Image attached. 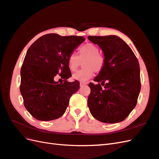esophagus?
<instances>
[{
	"instance_id": "obj_1",
	"label": "esophagus",
	"mask_w": 159,
	"mask_h": 159,
	"mask_svg": "<svg viewBox=\"0 0 159 159\" xmlns=\"http://www.w3.org/2000/svg\"><path fill=\"white\" fill-rule=\"evenodd\" d=\"M87 84V83H84V82H80V86L82 87L83 85H85V84Z\"/></svg>"
}]
</instances>
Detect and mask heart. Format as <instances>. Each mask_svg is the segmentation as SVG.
<instances>
[{"label": "heart", "instance_id": "heart-1", "mask_svg": "<svg viewBox=\"0 0 159 159\" xmlns=\"http://www.w3.org/2000/svg\"><path fill=\"white\" fill-rule=\"evenodd\" d=\"M79 55L71 53L68 55L67 64L68 69L72 72L77 70L83 61V68L73 75V79L86 81L93 75L94 71L100 72L104 66L105 58L99 53V47L93 43H87L81 46L78 51Z\"/></svg>", "mask_w": 159, "mask_h": 159}]
</instances>
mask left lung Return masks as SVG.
<instances>
[{"label": "left lung", "instance_id": "obj_1", "mask_svg": "<svg viewBox=\"0 0 159 159\" xmlns=\"http://www.w3.org/2000/svg\"><path fill=\"white\" fill-rule=\"evenodd\" d=\"M88 39L101 48L105 58L104 68L94 79L98 83L89 84V108L95 119L105 123H119L137 104L141 89L138 60L119 36H89Z\"/></svg>", "mask_w": 159, "mask_h": 159}]
</instances>
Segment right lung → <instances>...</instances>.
Wrapping results in <instances>:
<instances>
[{
    "label": "right lung",
    "instance_id": "right-lung-1",
    "mask_svg": "<svg viewBox=\"0 0 159 159\" xmlns=\"http://www.w3.org/2000/svg\"><path fill=\"white\" fill-rule=\"evenodd\" d=\"M85 40L83 36L47 34L29 47L21 69L20 92L25 108L36 119H57L66 112L72 95L80 83L67 80L72 76L68 68L70 54ZM56 74L65 80L59 84Z\"/></svg>",
    "mask_w": 159,
    "mask_h": 159
}]
</instances>
